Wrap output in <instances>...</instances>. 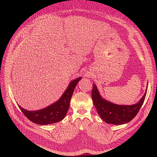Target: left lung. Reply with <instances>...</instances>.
<instances>
[{"instance_id": "1", "label": "left lung", "mask_w": 157, "mask_h": 157, "mask_svg": "<svg viewBox=\"0 0 157 157\" xmlns=\"http://www.w3.org/2000/svg\"><path fill=\"white\" fill-rule=\"evenodd\" d=\"M147 89L140 100L135 105H119L103 98L94 83L92 98L98 115L104 121L109 124L119 125L131 121L136 115L144 101Z\"/></svg>"}]
</instances>
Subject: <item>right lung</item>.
<instances>
[{
  "label": "right lung",
  "mask_w": 157,
  "mask_h": 157,
  "mask_svg": "<svg viewBox=\"0 0 157 157\" xmlns=\"http://www.w3.org/2000/svg\"><path fill=\"white\" fill-rule=\"evenodd\" d=\"M81 78L82 77H79L72 80L60 98L46 108L30 111L23 109L19 105L18 106L23 113L31 121L36 124L46 125L59 122L67 115L74 90Z\"/></svg>",
  "instance_id": "add662e5"
}]
</instances>
